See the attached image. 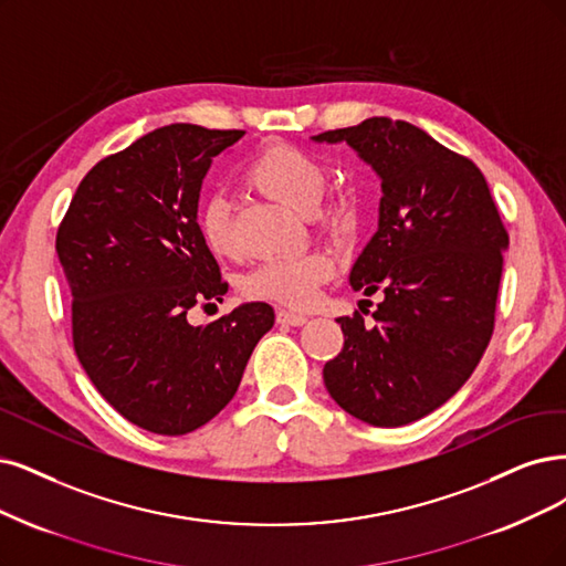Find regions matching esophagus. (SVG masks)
<instances>
[{
	"label": "esophagus",
	"instance_id": "1",
	"mask_svg": "<svg viewBox=\"0 0 566 566\" xmlns=\"http://www.w3.org/2000/svg\"><path fill=\"white\" fill-rule=\"evenodd\" d=\"M305 322H307V317L298 315V312L277 310V324H282V326H303Z\"/></svg>",
	"mask_w": 566,
	"mask_h": 566
}]
</instances>
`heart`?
<instances>
[{"label":"heart","instance_id":"obj_1","mask_svg":"<svg viewBox=\"0 0 566 566\" xmlns=\"http://www.w3.org/2000/svg\"><path fill=\"white\" fill-rule=\"evenodd\" d=\"M247 179L263 193L303 209L326 228L338 230L347 221L343 200L322 198L328 184L326 167L298 146L272 144L251 160ZM198 233L205 247L217 256L233 251L230 209L223 196H207L198 212ZM333 275V261L324 251L277 256L259 263L244 280V294L291 307H305L317 298V289Z\"/></svg>","mask_w":566,"mask_h":566}]
</instances>
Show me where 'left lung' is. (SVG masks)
Here are the masks:
<instances>
[{
	"label": "left lung",
	"mask_w": 566,
	"mask_h": 566,
	"mask_svg": "<svg viewBox=\"0 0 566 566\" xmlns=\"http://www.w3.org/2000/svg\"><path fill=\"white\" fill-rule=\"evenodd\" d=\"M312 139L347 142L382 181L378 230L349 272L354 291L382 301L375 326L359 312L336 319L345 345L324 385L357 420L403 427L443 406L483 359L509 233L475 163L412 123L373 116Z\"/></svg>",
	"instance_id": "8db88e82"
}]
</instances>
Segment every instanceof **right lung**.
Here are the masks:
<instances>
[{
    "label": "right lung",
    "instance_id": "add662e5",
    "mask_svg": "<svg viewBox=\"0 0 566 566\" xmlns=\"http://www.w3.org/2000/svg\"><path fill=\"white\" fill-rule=\"evenodd\" d=\"M244 130L172 123L102 158L81 179L55 238L72 289V338L95 389L125 420L160 436L207 424L233 399L268 303L191 326L228 284L198 233L212 158Z\"/></svg>",
    "mask_w": 566,
    "mask_h": 566
}]
</instances>
